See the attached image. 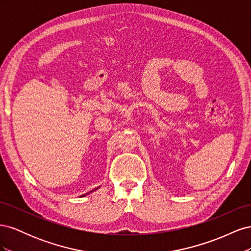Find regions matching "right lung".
I'll list each match as a JSON object with an SVG mask.
<instances>
[{
    "label": "right lung",
    "mask_w": 251,
    "mask_h": 251,
    "mask_svg": "<svg viewBox=\"0 0 251 251\" xmlns=\"http://www.w3.org/2000/svg\"><path fill=\"white\" fill-rule=\"evenodd\" d=\"M97 188H98V187H97ZM95 189H96V188H95ZM95 189H93V191H95ZM88 194H89V193H88ZM86 195H87V194H86ZM86 195H82V196H86Z\"/></svg>",
    "instance_id": "right-lung-1"
}]
</instances>
